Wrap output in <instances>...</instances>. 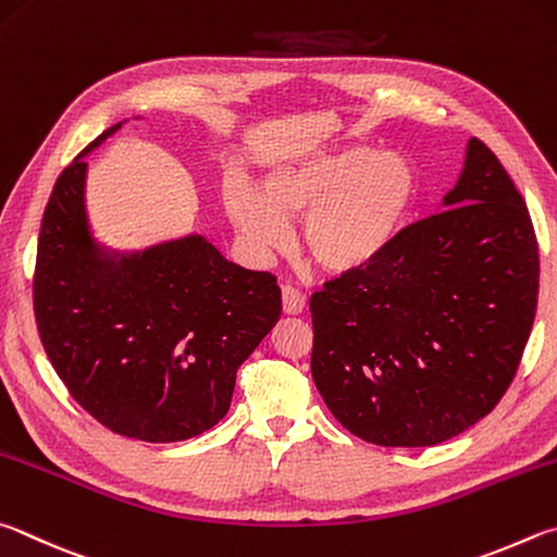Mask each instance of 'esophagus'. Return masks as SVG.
I'll use <instances>...</instances> for the list:
<instances>
[{"mask_svg": "<svg viewBox=\"0 0 557 557\" xmlns=\"http://www.w3.org/2000/svg\"><path fill=\"white\" fill-rule=\"evenodd\" d=\"M281 296H284V313L298 315V313H304V310H306V296L300 294L298 288L284 286V288H281Z\"/></svg>", "mask_w": 557, "mask_h": 557, "instance_id": "obj_1", "label": "esophagus"}]
</instances>
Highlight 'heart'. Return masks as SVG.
Listing matches in <instances>:
<instances>
[{"label": "heart", "mask_w": 557, "mask_h": 557, "mask_svg": "<svg viewBox=\"0 0 557 557\" xmlns=\"http://www.w3.org/2000/svg\"><path fill=\"white\" fill-rule=\"evenodd\" d=\"M416 200V173L394 153L364 146L313 156L273 171L263 188L224 183V210L253 257L290 242V220L304 218L300 244L335 273L374 263L396 242Z\"/></svg>", "instance_id": "heart-1"}]
</instances>
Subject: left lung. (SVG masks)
<instances>
[{"instance_id": "left-lung-1", "label": "left lung", "mask_w": 557, "mask_h": 557, "mask_svg": "<svg viewBox=\"0 0 557 557\" xmlns=\"http://www.w3.org/2000/svg\"><path fill=\"white\" fill-rule=\"evenodd\" d=\"M445 210L310 296V372L349 433L384 447L450 441L513 382L539 304L529 208L480 139Z\"/></svg>"}]
</instances>
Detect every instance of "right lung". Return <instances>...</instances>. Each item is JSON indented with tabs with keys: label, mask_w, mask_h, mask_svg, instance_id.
<instances>
[{
	"label": "right lung",
	"mask_w": 557,
	"mask_h": 557,
	"mask_svg": "<svg viewBox=\"0 0 557 557\" xmlns=\"http://www.w3.org/2000/svg\"><path fill=\"white\" fill-rule=\"evenodd\" d=\"M58 175L34 269L41 345L67 394L112 433L178 443L230 411L234 379L281 318L269 271L242 269L200 237L102 259L85 218V153Z\"/></svg>",
	"instance_id": "add662e5"
}]
</instances>
